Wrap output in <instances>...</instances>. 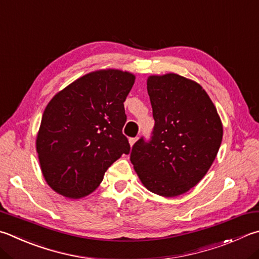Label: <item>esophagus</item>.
Masks as SVG:
<instances>
[{"mask_svg":"<svg viewBox=\"0 0 259 259\" xmlns=\"http://www.w3.org/2000/svg\"><path fill=\"white\" fill-rule=\"evenodd\" d=\"M138 138H130L129 139V143H130V146H134L136 144V142H137Z\"/></svg>","mask_w":259,"mask_h":259,"instance_id":"esophagus-1","label":"esophagus"}]
</instances>
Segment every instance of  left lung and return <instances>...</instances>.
Wrapping results in <instances>:
<instances>
[{"instance_id":"1","label":"left lung","mask_w":259,"mask_h":259,"mask_svg":"<svg viewBox=\"0 0 259 259\" xmlns=\"http://www.w3.org/2000/svg\"><path fill=\"white\" fill-rule=\"evenodd\" d=\"M147 92L155 125L149 142L133 146L131 163L143 185L163 197L182 195L207 173L223 126L199 83L176 73L150 76Z\"/></svg>"}]
</instances>
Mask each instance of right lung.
Segmentation results:
<instances>
[{
    "mask_svg": "<svg viewBox=\"0 0 259 259\" xmlns=\"http://www.w3.org/2000/svg\"><path fill=\"white\" fill-rule=\"evenodd\" d=\"M133 73L107 69L87 73L59 92L41 117L36 149L49 186L68 198H81L100 186L104 173L129 154L122 134L123 102Z\"/></svg>",
    "mask_w": 259,
    "mask_h": 259,
    "instance_id": "right-lung-1",
    "label": "right lung"
}]
</instances>
